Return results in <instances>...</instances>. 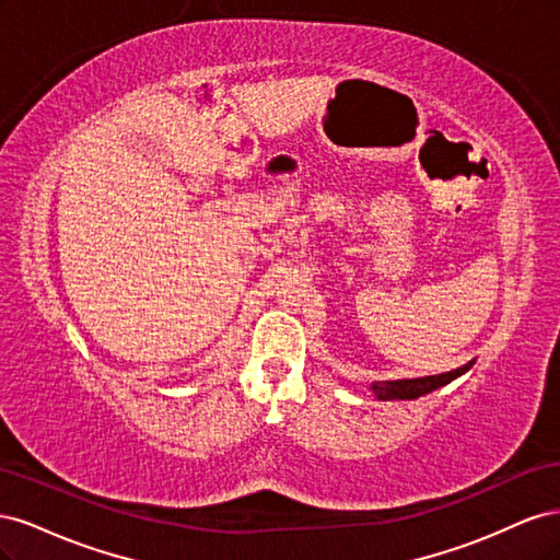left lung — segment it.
<instances>
[{"mask_svg":"<svg viewBox=\"0 0 560 560\" xmlns=\"http://www.w3.org/2000/svg\"><path fill=\"white\" fill-rule=\"evenodd\" d=\"M474 362L460 366V369H453V371H446V374H436V376H425V378H401V381H378L371 385V389H374V395L381 399V401H389V399H416V397H422L432 393V389L442 387V385H448L451 381H455L457 376H463L465 371L471 369Z\"/></svg>","mask_w":560,"mask_h":560,"instance_id":"obj_1","label":"left lung"}]
</instances>
